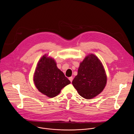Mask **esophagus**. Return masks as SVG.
Listing matches in <instances>:
<instances>
[{
    "label": "esophagus",
    "mask_w": 134,
    "mask_h": 134,
    "mask_svg": "<svg viewBox=\"0 0 134 134\" xmlns=\"http://www.w3.org/2000/svg\"><path fill=\"white\" fill-rule=\"evenodd\" d=\"M69 81H70V82H72V80H73V78H72V77H69Z\"/></svg>",
    "instance_id": "esophagus-1"
}]
</instances>
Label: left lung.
<instances>
[{
  "instance_id": "1",
  "label": "left lung",
  "mask_w": 134,
  "mask_h": 134,
  "mask_svg": "<svg viewBox=\"0 0 134 134\" xmlns=\"http://www.w3.org/2000/svg\"><path fill=\"white\" fill-rule=\"evenodd\" d=\"M107 83V76L101 61L91 54L81 63L77 75L72 82L79 94L86 99H91L99 94Z\"/></svg>"
}]
</instances>
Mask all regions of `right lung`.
<instances>
[{"label":"right lung","mask_w":134,"mask_h":134,"mask_svg":"<svg viewBox=\"0 0 134 134\" xmlns=\"http://www.w3.org/2000/svg\"><path fill=\"white\" fill-rule=\"evenodd\" d=\"M54 60L43 55L37 64L34 75L35 86L49 98L58 95L62 89L70 83V81L56 66Z\"/></svg>","instance_id":"1"}]
</instances>
